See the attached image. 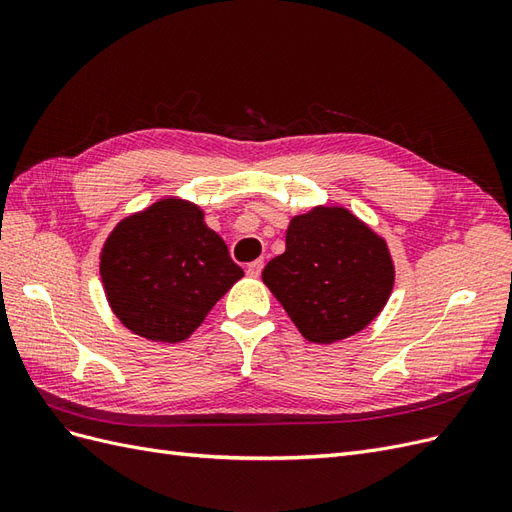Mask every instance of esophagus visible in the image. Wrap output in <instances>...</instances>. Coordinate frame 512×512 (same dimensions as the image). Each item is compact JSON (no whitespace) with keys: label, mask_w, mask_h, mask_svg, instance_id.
<instances>
[{"label":"esophagus","mask_w":512,"mask_h":512,"mask_svg":"<svg viewBox=\"0 0 512 512\" xmlns=\"http://www.w3.org/2000/svg\"><path fill=\"white\" fill-rule=\"evenodd\" d=\"M262 267H265V262H262V260L250 262V265H247V275H250V277H258L260 271H262Z\"/></svg>","instance_id":"1"}]
</instances>
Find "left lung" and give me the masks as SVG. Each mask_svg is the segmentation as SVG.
Returning a JSON list of instances; mask_svg holds the SVG:
<instances>
[{
	"label": "left lung",
	"instance_id": "8db88e82",
	"mask_svg": "<svg viewBox=\"0 0 512 512\" xmlns=\"http://www.w3.org/2000/svg\"><path fill=\"white\" fill-rule=\"evenodd\" d=\"M307 342L333 344L363 331L389 301L395 265L386 241L344 207L294 215L286 252L262 271Z\"/></svg>",
	"mask_w": 512,
	"mask_h": 512
}]
</instances>
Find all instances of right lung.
<instances>
[{"instance_id":"obj_1","label":"right lung","mask_w":512,"mask_h":512,"mask_svg":"<svg viewBox=\"0 0 512 512\" xmlns=\"http://www.w3.org/2000/svg\"><path fill=\"white\" fill-rule=\"evenodd\" d=\"M108 305L121 324L151 342L188 339L243 277L198 205L177 196L123 218L100 254Z\"/></svg>"}]
</instances>
